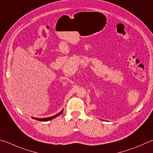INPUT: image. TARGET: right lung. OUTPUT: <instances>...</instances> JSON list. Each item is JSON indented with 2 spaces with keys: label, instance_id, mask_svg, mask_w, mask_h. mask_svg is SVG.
Wrapping results in <instances>:
<instances>
[{
  "label": "right lung",
  "instance_id": "1",
  "mask_svg": "<svg viewBox=\"0 0 153 153\" xmlns=\"http://www.w3.org/2000/svg\"><path fill=\"white\" fill-rule=\"evenodd\" d=\"M63 112V110H62L61 111V112L59 113V114H56V115H55V116H51V117H49V118H34V117H33V119H35V120H39V121H41V122H45V121H49V120H51V119H53V118H55V117H57V116H58L59 115H60L61 114H62Z\"/></svg>",
  "mask_w": 153,
  "mask_h": 153
}]
</instances>
